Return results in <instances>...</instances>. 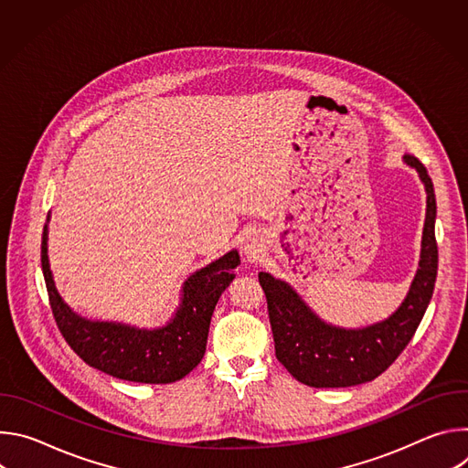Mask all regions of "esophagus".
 Returning a JSON list of instances; mask_svg holds the SVG:
<instances>
[{
    "label": "esophagus",
    "mask_w": 468,
    "mask_h": 468,
    "mask_svg": "<svg viewBox=\"0 0 468 468\" xmlns=\"http://www.w3.org/2000/svg\"><path fill=\"white\" fill-rule=\"evenodd\" d=\"M261 251H262V250H261L259 239H257L255 235H251V237H248V239L244 240V244H242V253H244V259H246V261H250V262L255 261Z\"/></svg>",
    "instance_id": "obj_1"
}]
</instances>
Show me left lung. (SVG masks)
Instances as JSON below:
<instances>
[{
	"label": "left lung",
	"instance_id": "left-lung-1",
	"mask_svg": "<svg viewBox=\"0 0 468 468\" xmlns=\"http://www.w3.org/2000/svg\"><path fill=\"white\" fill-rule=\"evenodd\" d=\"M426 186V222L419 271L406 300L383 322L346 329L318 318L300 294L269 272H259V283L269 305L278 361L309 387H352L376 379L404 352L428 309L437 280L435 190L426 166L404 155Z\"/></svg>",
	"mask_w": 468,
	"mask_h": 468
}]
</instances>
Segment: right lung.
Segmentation results:
<instances>
[{"label": "right lung", "instance_id": "add662e5", "mask_svg": "<svg viewBox=\"0 0 468 468\" xmlns=\"http://www.w3.org/2000/svg\"><path fill=\"white\" fill-rule=\"evenodd\" d=\"M40 261L53 318L64 341L89 367L125 381L172 383L202 361L215 305L233 282L240 257L237 250H231L194 272L183 283L181 303L174 318L157 329L87 320L66 305L49 271L48 224L42 233Z\"/></svg>", "mask_w": 468, "mask_h": 468}]
</instances>
